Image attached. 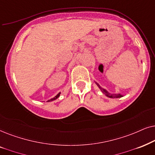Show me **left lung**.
Masks as SVG:
<instances>
[{"instance_id":"left-lung-1","label":"left lung","mask_w":155,"mask_h":155,"mask_svg":"<svg viewBox=\"0 0 155 155\" xmlns=\"http://www.w3.org/2000/svg\"><path fill=\"white\" fill-rule=\"evenodd\" d=\"M141 62H142V60H141ZM96 84L98 86V88H100V90L101 91L104 93V94L106 95L107 97H108V98H120V97L123 96V95L121 94H120V93H117V94H111V93L108 92L106 89H105V88H102L101 86L98 83H97V82H96Z\"/></svg>"}]
</instances>
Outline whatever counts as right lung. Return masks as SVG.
<instances>
[{"label":"right lung","mask_w":155,"mask_h":155,"mask_svg":"<svg viewBox=\"0 0 155 155\" xmlns=\"http://www.w3.org/2000/svg\"><path fill=\"white\" fill-rule=\"evenodd\" d=\"M60 94H61V93L59 92L58 94L57 95H56V96H55L54 97V98H50V99H49L48 101H47V102H50V101H54V100H56V99H57L59 97V96H60Z\"/></svg>","instance_id":"right-lung-1"}]
</instances>
